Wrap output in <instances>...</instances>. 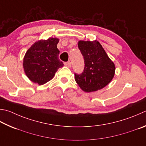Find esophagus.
Masks as SVG:
<instances>
[{"instance_id": "obj_1", "label": "esophagus", "mask_w": 146, "mask_h": 146, "mask_svg": "<svg viewBox=\"0 0 146 146\" xmlns=\"http://www.w3.org/2000/svg\"><path fill=\"white\" fill-rule=\"evenodd\" d=\"M64 65H65L66 66H67V67H68V68H70L71 66V62H70V61L66 62H64Z\"/></svg>"}]
</instances>
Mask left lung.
I'll return each instance as SVG.
<instances>
[{
  "mask_svg": "<svg viewBox=\"0 0 146 146\" xmlns=\"http://www.w3.org/2000/svg\"><path fill=\"white\" fill-rule=\"evenodd\" d=\"M84 59L81 74L75 73V81L84 91H96L110 83L114 76L115 65L98 41H80L78 43Z\"/></svg>",
  "mask_w": 146,
  "mask_h": 146,
  "instance_id": "obj_1",
  "label": "left lung"
}]
</instances>
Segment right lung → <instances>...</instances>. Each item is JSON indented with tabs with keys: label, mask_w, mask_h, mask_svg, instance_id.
Instances as JSON below:
<instances>
[{
	"label": "right lung",
	"mask_w": 146,
	"mask_h": 146,
	"mask_svg": "<svg viewBox=\"0 0 146 146\" xmlns=\"http://www.w3.org/2000/svg\"><path fill=\"white\" fill-rule=\"evenodd\" d=\"M59 40L50 38L33 44L23 58L25 73L30 80L43 85L53 78L57 70L63 66L59 59V50L57 44Z\"/></svg>",
	"instance_id": "obj_1"
}]
</instances>
